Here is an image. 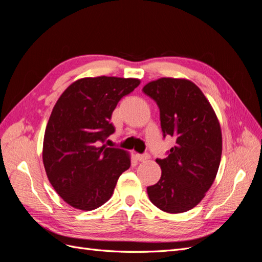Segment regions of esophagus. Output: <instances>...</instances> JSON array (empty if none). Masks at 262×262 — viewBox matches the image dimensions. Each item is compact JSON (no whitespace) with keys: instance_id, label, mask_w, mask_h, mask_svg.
Segmentation results:
<instances>
[{"instance_id":"obj_1","label":"esophagus","mask_w":262,"mask_h":262,"mask_svg":"<svg viewBox=\"0 0 262 262\" xmlns=\"http://www.w3.org/2000/svg\"><path fill=\"white\" fill-rule=\"evenodd\" d=\"M136 158H137V161H139V162H145V161L148 160L149 156H148V154H137Z\"/></svg>"}]
</instances>
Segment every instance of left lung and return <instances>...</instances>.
<instances>
[{"label": "left lung", "mask_w": 262, "mask_h": 262, "mask_svg": "<svg viewBox=\"0 0 262 262\" xmlns=\"http://www.w3.org/2000/svg\"><path fill=\"white\" fill-rule=\"evenodd\" d=\"M142 91L160 108L164 137L176 140L168 157L156 160L162 176L147 187L148 198L164 212H187L215 180L222 156L220 121L202 91L187 78L161 77Z\"/></svg>", "instance_id": "8db88e82"}]
</instances>
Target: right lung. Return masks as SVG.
<instances>
[{
    "label": "right lung",
    "mask_w": 262,
    "mask_h": 262,
    "mask_svg": "<svg viewBox=\"0 0 262 262\" xmlns=\"http://www.w3.org/2000/svg\"><path fill=\"white\" fill-rule=\"evenodd\" d=\"M140 83L132 77H83L55 102L45 131L42 162L53 189L74 209L101 207L129 169V152L100 143L115 131L110 120L119 100Z\"/></svg>",
    "instance_id": "right-lung-1"
}]
</instances>
